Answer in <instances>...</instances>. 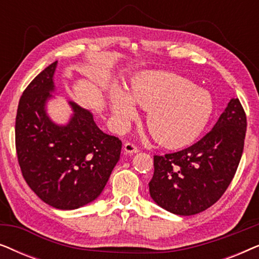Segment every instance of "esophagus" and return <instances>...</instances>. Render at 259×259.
Here are the masks:
<instances>
[{
	"label": "esophagus",
	"instance_id": "obj_1",
	"mask_svg": "<svg viewBox=\"0 0 259 259\" xmlns=\"http://www.w3.org/2000/svg\"><path fill=\"white\" fill-rule=\"evenodd\" d=\"M123 152H125V154H134V153H138L139 150H138V147L134 144L126 143L123 145Z\"/></svg>",
	"mask_w": 259,
	"mask_h": 259
}]
</instances>
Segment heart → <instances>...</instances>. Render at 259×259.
<instances>
[{"label": "heart", "mask_w": 259, "mask_h": 259, "mask_svg": "<svg viewBox=\"0 0 259 259\" xmlns=\"http://www.w3.org/2000/svg\"><path fill=\"white\" fill-rule=\"evenodd\" d=\"M136 104L148 111L146 125L158 144L182 148L193 143L210 121L213 101L206 91L185 77L166 72L140 74L128 93L111 92V108L119 127L138 119Z\"/></svg>", "instance_id": "1"}]
</instances>
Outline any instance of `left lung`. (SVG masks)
<instances>
[{
  "mask_svg": "<svg viewBox=\"0 0 259 259\" xmlns=\"http://www.w3.org/2000/svg\"><path fill=\"white\" fill-rule=\"evenodd\" d=\"M246 115L231 99L210 132L175 153L154 155L150 194L159 206L179 215L203 212L219 200L242 158Z\"/></svg>",
  "mask_w": 259,
  "mask_h": 259,
  "instance_id": "left-lung-1",
  "label": "left lung"
}]
</instances>
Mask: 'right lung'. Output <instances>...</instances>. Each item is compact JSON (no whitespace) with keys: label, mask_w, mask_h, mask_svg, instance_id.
<instances>
[{"label":"right lung","mask_w":259,"mask_h":259,"mask_svg":"<svg viewBox=\"0 0 259 259\" xmlns=\"http://www.w3.org/2000/svg\"><path fill=\"white\" fill-rule=\"evenodd\" d=\"M58 61L42 70L24 90L17 107V160L28 186L46 204L74 210L100 196L120 159L121 140L102 132L93 114L69 101L66 125L49 118Z\"/></svg>","instance_id":"right-lung-1"}]
</instances>
